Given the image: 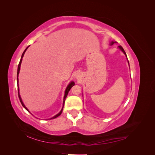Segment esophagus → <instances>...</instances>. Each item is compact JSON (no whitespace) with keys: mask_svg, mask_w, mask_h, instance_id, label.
Instances as JSON below:
<instances>
[{"mask_svg":"<svg viewBox=\"0 0 155 155\" xmlns=\"http://www.w3.org/2000/svg\"><path fill=\"white\" fill-rule=\"evenodd\" d=\"M76 78H77V79L80 78V76H79V74H77V75H76Z\"/></svg>","mask_w":155,"mask_h":155,"instance_id":"obj_1","label":"esophagus"}]
</instances>
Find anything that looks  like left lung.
Instances as JSON below:
<instances>
[{"label":"left lung","mask_w":155,"mask_h":155,"mask_svg":"<svg viewBox=\"0 0 155 155\" xmlns=\"http://www.w3.org/2000/svg\"><path fill=\"white\" fill-rule=\"evenodd\" d=\"M114 43H117V42L116 41H111L110 42V45H113V44H114ZM118 48L121 51H122V52L125 55V56H126V57H127V55H126V53H125V51H124V48H122V47H121V46H118ZM128 60V59H127ZM128 63H129V61H128Z\"/></svg>","instance_id":"obj_1"}]
</instances>
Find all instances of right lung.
<instances>
[{"instance_id":"obj_1","label":"right lung","mask_w":155,"mask_h":155,"mask_svg":"<svg viewBox=\"0 0 155 155\" xmlns=\"http://www.w3.org/2000/svg\"><path fill=\"white\" fill-rule=\"evenodd\" d=\"M29 46H28V47L25 50V51H23V53H22V56H21V60H20V62H19V64H18V68H17V87H18V97H19V100H20V101H21V104H22V107L25 108V109L27 110V111H28L30 113H31V112L29 111V110L27 109V107L25 105V104H24V103H23V101H22V98H21V95H20V93H19V88H18V74H19V71H20V69H21V63H22V58H23V56H24V55H25V52H26V50L28 49V48ZM75 85V83L74 82V81H71V82H70V83L68 84V86L67 87V88H66V89H65V91H64V97H63V107H62V109H61V111L59 112L58 114H57L56 115H55L54 116H53L52 118H50V119H48V120H50V119H54V118H57V117H58L59 115H61V113H62V111H63V107H64V101H65V99H66V97H67V95H68V92L70 91V88H71L74 85Z\"/></svg>"}]
</instances>
